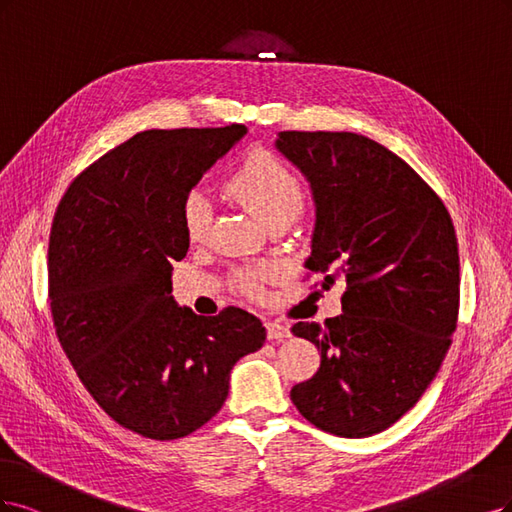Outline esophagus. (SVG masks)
Instances as JSON below:
<instances>
[{"label": "esophagus", "instance_id": "esophagus-1", "mask_svg": "<svg viewBox=\"0 0 512 512\" xmlns=\"http://www.w3.org/2000/svg\"><path fill=\"white\" fill-rule=\"evenodd\" d=\"M266 329H268V338H270V340H285V338L291 336L289 327L283 325V323H278V321L266 323Z\"/></svg>", "mask_w": 512, "mask_h": 512}]
</instances>
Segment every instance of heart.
<instances>
[{
	"instance_id": "1",
	"label": "heart",
	"mask_w": 512,
	"mask_h": 512,
	"mask_svg": "<svg viewBox=\"0 0 512 512\" xmlns=\"http://www.w3.org/2000/svg\"><path fill=\"white\" fill-rule=\"evenodd\" d=\"M240 204L255 217L272 227L276 223H293L304 208V187L283 161L266 151L249 155L242 168L227 185ZM212 221V202L204 191H193L183 204V225L189 240H204ZM270 270H249L238 274V285L249 295H261L263 278Z\"/></svg>"
}]
</instances>
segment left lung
<instances>
[{
  "mask_svg": "<svg viewBox=\"0 0 512 512\" xmlns=\"http://www.w3.org/2000/svg\"><path fill=\"white\" fill-rule=\"evenodd\" d=\"M276 151L315 202L304 268L344 276L342 315L295 323L321 366L291 389L319 430L366 438L419 402L451 346L459 310L455 227L440 197L404 159L351 131H280Z\"/></svg>",
  "mask_w": 512,
  "mask_h": 512,
  "instance_id": "left-lung-1",
  "label": "left lung"
}]
</instances>
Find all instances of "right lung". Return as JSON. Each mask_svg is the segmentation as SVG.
<instances>
[{"instance_id": "1", "label": "right lung", "mask_w": 512, "mask_h": 512, "mask_svg": "<svg viewBox=\"0 0 512 512\" xmlns=\"http://www.w3.org/2000/svg\"><path fill=\"white\" fill-rule=\"evenodd\" d=\"M246 131H142L82 172L55 212L57 338L106 415L144 438H183L210 421L236 361L266 342L251 312L200 317L172 295V261L189 251L183 204Z\"/></svg>"}]
</instances>
